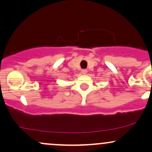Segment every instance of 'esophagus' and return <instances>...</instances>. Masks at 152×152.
I'll use <instances>...</instances> for the list:
<instances>
[{
    "label": "esophagus",
    "mask_w": 152,
    "mask_h": 152,
    "mask_svg": "<svg viewBox=\"0 0 152 152\" xmlns=\"http://www.w3.org/2000/svg\"><path fill=\"white\" fill-rule=\"evenodd\" d=\"M81 73L83 74H86L88 73V71L86 70V69H82L81 70Z\"/></svg>",
    "instance_id": "obj_1"
}]
</instances>
